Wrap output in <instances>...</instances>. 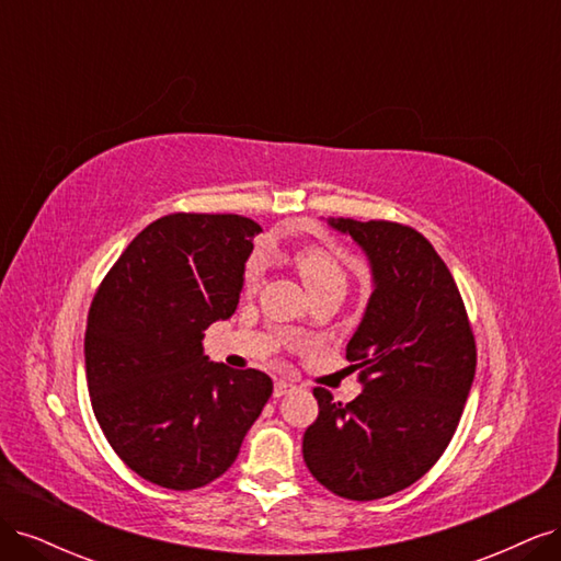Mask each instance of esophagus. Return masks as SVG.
<instances>
[{
  "instance_id": "34e87169",
  "label": "esophagus",
  "mask_w": 561,
  "mask_h": 561,
  "mask_svg": "<svg viewBox=\"0 0 561 561\" xmlns=\"http://www.w3.org/2000/svg\"><path fill=\"white\" fill-rule=\"evenodd\" d=\"M295 388V383L293 381H287V379H280V381H276V386H274V396L276 398H280V396H285L287 390H293Z\"/></svg>"
}]
</instances>
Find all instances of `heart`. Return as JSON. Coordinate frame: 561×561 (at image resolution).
I'll return each mask as SVG.
<instances>
[{
  "instance_id": "heart-1",
  "label": "heart",
  "mask_w": 561,
  "mask_h": 561,
  "mask_svg": "<svg viewBox=\"0 0 561 561\" xmlns=\"http://www.w3.org/2000/svg\"><path fill=\"white\" fill-rule=\"evenodd\" d=\"M293 264L299 271L301 280L307 283L309 293L316 295L325 287H344L346 285V268L336 260V254L318 243H301L293 250ZM264 278V257L252 254L243 271V290L257 293Z\"/></svg>"
}]
</instances>
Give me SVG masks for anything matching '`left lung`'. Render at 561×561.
<instances>
[{
	"instance_id": "1",
	"label": "left lung",
	"mask_w": 561,
	"mask_h": 561,
	"mask_svg": "<svg viewBox=\"0 0 561 561\" xmlns=\"http://www.w3.org/2000/svg\"><path fill=\"white\" fill-rule=\"evenodd\" d=\"M330 225L363 245L375 274L346 346L363 393L342 404L313 388L318 419L304 461L332 494L377 501L421 480L445 454L470 393L478 348L461 293L423 236L400 222L351 217Z\"/></svg>"
}]
</instances>
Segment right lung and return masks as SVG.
Returning <instances> with one entry per match:
<instances>
[{"mask_svg":"<svg viewBox=\"0 0 561 561\" xmlns=\"http://www.w3.org/2000/svg\"><path fill=\"white\" fill-rule=\"evenodd\" d=\"M262 231L231 213H171L142 229L93 295L87 381L116 456L142 480L190 491L225 474L274 393L260 369L208 363L201 339L239 304Z\"/></svg>","mask_w":561,"mask_h":561,"instance_id":"right-lung-1","label":"right lung"}]
</instances>
